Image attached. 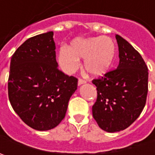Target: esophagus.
<instances>
[{
    "mask_svg": "<svg viewBox=\"0 0 155 155\" xmlns=\"http://www.w3.org/2000/svg\"><path fill=\"white\" fill-rule=\"evenodd\" d=\"M85 83H86V81L83 80V79H78V85H82V84H84Z\"/></svg>",
    "mask_w": 155,
    "mask_h": 155,
    "instance_id": "1",
    "label": "esophagus"
}]
</instances>
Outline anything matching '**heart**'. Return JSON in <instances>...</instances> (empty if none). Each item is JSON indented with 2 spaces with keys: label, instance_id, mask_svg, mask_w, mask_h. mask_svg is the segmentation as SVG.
<instances>
[{
  "label": "heart",
  "instance_id": "heart-1",
  "mask_svg": "<svg viewBox=\"0 0 155 155\" xmlns=\"http://www.w3.org/2000/svg\"><path fill=\"white\" fill-rule=\"evenodd\" d=\"M116 57L114 40L108 36L77 38L70 47L63 45L58 50V61L66 73H73L79 66V59L84 60V68L94 78L103 77L113 66Z\"/></svg>",
  "mask_w": 155,
  "mask_h": 155
}]
</instances>
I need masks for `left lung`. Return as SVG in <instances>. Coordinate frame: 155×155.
Instances as JSON below:
<instances>
[{
  "label": "left lung",
  "mask_w": 155,
  "mask_h": 155,
  "mask_svg": "<svg viewBox=\"0 0 155 155\" xmlns=\"http://www.w3.org/2000/svg\"><path fill=\"white\" fill-rule=\"evenodd\" d=\"M116 39L119 50L117 69L94 79L97 98L92 115L103 130L114 133L129 127L146 104L148 70L140 54L120 35Z\"/></svg>",
  "instance_id": "obj_1"
}]
</instances>
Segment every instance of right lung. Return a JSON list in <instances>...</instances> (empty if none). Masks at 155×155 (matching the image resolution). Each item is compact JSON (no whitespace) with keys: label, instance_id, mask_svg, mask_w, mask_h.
<instances>
[{"label":"right lung","instance_id":"right-lung-1","mask_svg":"<svg viewBox=\"0 0 155 155\" xmlns=\"http://www.w3.org/2000/svg\"><path fill=\"white\" fill-rule=\"evenodd\" d=\"M53 32L27 39L11 58L8 97L15 113L29 127L45 131L65 116L78 79L58 69Z\"/></svg>","mask_w":155,"mask_h":155}]
</instances>
